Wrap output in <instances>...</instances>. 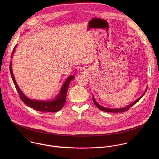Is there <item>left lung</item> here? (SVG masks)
Returning <instances> with one entry per match:
<instances>
[{"instance_id": "left-lung-1", "label": "left lung", "mask_w": 159, "mask_h": 159, "mask_svg": "<svg viewBox=\"0 0 159 159\" xmlns=\"http://www.w3.org/2000/svg\"><path fill=\"white\" fill-rule=\"evenodd\" d=\"M147 89H146V90H145V92L139 98V99H137V100L136 101H134L133 102H132V103H131L130 104H129V105H128L127 106H126V107H123V108H120V109H111V108H107V107H102V106H101V105H99L96 101V100H95V99H94V96H93V101H94V104H95V105L100 109V110H101V111H104V112H125V111H126L127 110H128L131 106H133L134 104H136L137 103L143 96H144V94H145V93H146V91H147Z\"/></svg>"}]
</instances>
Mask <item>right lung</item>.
<instances>
[{"instance_id":"1","label":"right lung","mask_w":159,"mask_h":159,"mask_svg":"<svg viewBox=\"0 0 159 159\" xmlns=\"http://www.w3.org/2000/svg\"><path fill=\"white\" fill-rule=\"evenodd\" d=\"M16 47V45L15 46L14 48L13 49L11 58H12V55L14 53L15 48ZM9 69H10V72L11 74V77L12 79V80L14 82V85L16 88V90L17 93H19V95L21 99V100L23 101L24 103H25L26 105L28 106L31 107V108L38 111L41 112H55L60 111L61 109L65 103L66 101V93H67V90L69 89V84L70 81L74 79V76H70L68 77L65 82H64L62 87L61 88L60 91L58 96L56 97V98L54 100L52 101H37L34 99H30L28 98L19 89L18 85L17 84L14 75L12 74V62L11 61L10 62V66H9Z\"/></svg>"}]
</instances>
